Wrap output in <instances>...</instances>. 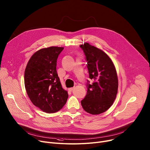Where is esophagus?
Wrapping results in <instances>:
<instances>
[{"instance_id": "esophagus-1", "label": "esophagus", "mask_w": 150, "mask_h": 150, "mask_svg": "<svg viewBox=\"0 0 150 150\" xmlns=\"http://www.w3.org/2000/svg\"><path fill=\"white\" fill-rule=\"evenodd\" d=\"M74 88V87H71V88H69V91H72Z\"/></svg>"}]
</instances>
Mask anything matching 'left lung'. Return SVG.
<instances>
[{
	"label": "left lung",
	"mask_w": 150,
	"mask_h": 150,
	"mask_svg": "<svg viewBox=\"0 0 150 150\" xmlns=\"http://www.w3.org/2000/svg\"><path fill=\"white\" fill-rule=\"evenodd\" d=\"M85 54L89 78L87 91L81 101L84 110L92 115L105 112L110 107L116 98L118 79L112 59L102 50L87 43L79 46Z\"/></svg>",
	"instance_id": "8db88e82"
}]
</instances>
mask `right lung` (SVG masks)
I'll return each mask as SVG.
<instances>
[{
	"label": "right lung",
	"instance_id": "obj_1",
	"mask_svg": "<svg viewBox=\"0 0 150 150\" xmlns=\"http://www.w3.org/2000/svg\"><path fill=\"white\" fill-rule=\"evenodd\" d=\"M63 49L51 46L38 50L29 59L25 71V86L30 100L47 113L59 111L68 98L56 69L58 57Z\"/></svg>",
	"mask_w": 150,
	"mask_h": 150
}]
</instances>
